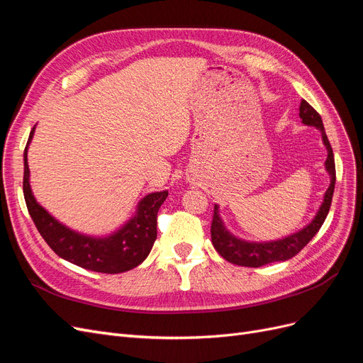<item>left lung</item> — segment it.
<instances>
[{
    "label": "left lung",
    "mask_w": 363,
    "mask_h": 363,
    "mask_svg": "<svg viewBox=\"0 0 363 363\" xmlns=\"http://www.w3.org/2000/svg\"><path fill=\"white\" fill-rule=\"evenodd\" d=\"M300 118L304 125L315 127L321 133L323 144L327 150V159H325V171L330 177V184L323 196V203L318 208L312 221L300 228L298 232L288 235L280 239L274 240H247L242 238H238L225 227L221 215H219V206L215 204L213 211V221H212V244L215 250L221 255L227 262H232L235 265L240 267H251L259 268L263 265H268L272 262H284L289 260L311 242V239L320 232L321 225L324 224L325 218L328 215L332 206V199L335 192V183H336V169H335V157L330 142L327 139L323 119L315 108L307 103L301 101L300 104Z\"/></svg>",
    "instance_id": "8db88e82"
}]
</instances>
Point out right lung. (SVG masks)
I'll return each instance as SVG.
<instances>
[{
    "mask_svg": "<svg viewBox=\"0 0 363 363\" xmlns=\"http://www.w3.org/2000/svg\"><path fill=\"white\" fill-rule=\"evenodd\" d=\"M33 127L24 150V199L33 223L56 255L84 269L118 274L144 262L157 238V212L168 191L151 192L139 200L135 213L116 230L106 235H86L65 225L42 207L30 186L27 152L35 136Z\"/></svg>",
    "mask_w": 363,
    "mask_h": 363,
    "instance_id": "obj_1",
    "label": "right lung"
}]
</instances>
